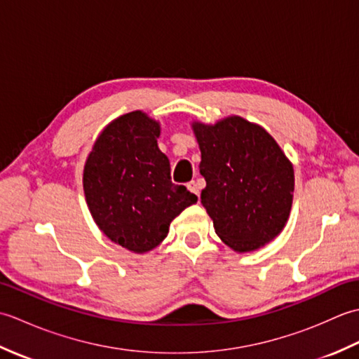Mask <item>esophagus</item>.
<instances>
[{
	"mask_svg": "<svg viewBox=\"0 0 359 359\" xmlns=\"http://www.w3.org/2000/svg\"><path fill=\"white\" fill-rule=\"evenodd\" d=\"M187 187H188L189 191L194 193L197 197L201 196V188H202V187L199 185V182H197V180H191V182H189V184H188Z\"/></svg>",
	"mask_w": 359,
	"mask_h": 359,
	"instance_id": "34e87169",
	"label": "esophagus"
}]
</instances>
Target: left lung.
I'll return each mask as SVG.
<instances>
[{"label":"left lung","mask_w":359,"mask_h":359,"mask_svg":"<svg viewBox=\"0 0 359 359\" xmlns=\"http://www.w3.org/2000/svg\"><path fill=\"white\" fill-rule=\"evenodd\" d=\"M201 201L216 234L239 253L255 251L285 226L294 191L293 165L262 126L231 116L215 125L194 121Z\"/></svg>","instance_id":"obj_1"}]
</instances>
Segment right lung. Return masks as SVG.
Returning a JSON list of instances; mask_svg holds the SVG:
<instances>
[{"label":"right lung","mask_w":359,"mask_h":359,"mask_svg":"<svg viewBox=\"0 0 359 359\" xmlns=\"http://www.w3.org/2000/svg\"><path fill=\"white\" fill-rule=\"evenodd\" d=\"M158 121L142 111L112 120L95 140L83 171L86 203L98 228L134 253L162 242L170 224L197 196L171 182L158 149Z\"/></svg>","instance_id":"right-lung-1"}]
</instances>
